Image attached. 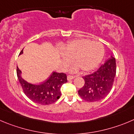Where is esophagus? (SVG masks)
I'll use <instances>...</instances> for the list:
<instances>
[{
	"label": "esophagus",
	"mask_w": 134,
	"mask_h": 134,
	"mask_svg": "<svg viewBox=\"0 0 134 134\" xmlns=\"http://www.w3.org/2000/svg\"><path fill=\"white\" fill-rule=\"evenodd\" d=\"M75 77V76H68V77H67V80H68V81H70V80H73L74 78Z\"/></svg>",
	"instance_id": "34e87169"
}]
</instances>
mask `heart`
<instances>
[{"label": "heart", "mask_w": 134, "mask_h": 134, "mask_svg": "<svg viewBox=\"0 0 134 134\" xmlns=\"http://www.w3.org/2000/svg\"><path fill=\"white\" fill-rule=\"evenodd\" d=\"M63 54L61 59L64 66H66L73 58L76 63L71 68L72 72H76L79 68L83 72H90L100 63L104 54L103 44L88 39H77L70 42L62 48Z\"/></svg>", "instance_id": "1"}]
</instances>
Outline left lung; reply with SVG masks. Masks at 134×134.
Returning a JSON list of instances; mask_svg holds the SVG:
<instances>
[{"mask_svg": "<svg viewBox=\"0 0 134 134\" xmlns=\"http://www.w3.org/2000/svg\"><path fill=\"white\" fill-rule=\"evenodd\" d=\"M116 70L115 58L111 56L97 71L83 77L85 83L78 91L79 95L88 102L104 99L113 87Z\"/></svg>", "mask_w": 134, "mask_h": 134, "instance_id": "1", "label": "left lung"}]
</instances>
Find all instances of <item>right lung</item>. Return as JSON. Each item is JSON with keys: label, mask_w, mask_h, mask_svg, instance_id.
I'll return each mask as SVG.
<instances>
[{"label": "right lung", "mask_w": 134, "mask_h": 134, "mask_svg": "<svg viewBox=\"0 0 134 134\" xmlns=\"http://www.w3.org/2000/svg\"><path fill=\"white\" fill-rule=\"evenodd\" d=\"M23 53V50L20 54ZM21 72L17 66V76L24 93L30 100L42 105H48L57 101L61 96L60 88L67 82V76L64 73L53 72L45 81L33 84L25 81L21 76Z\"/></svg>", "instance_id": "right-lung-1"}]
</instances>
